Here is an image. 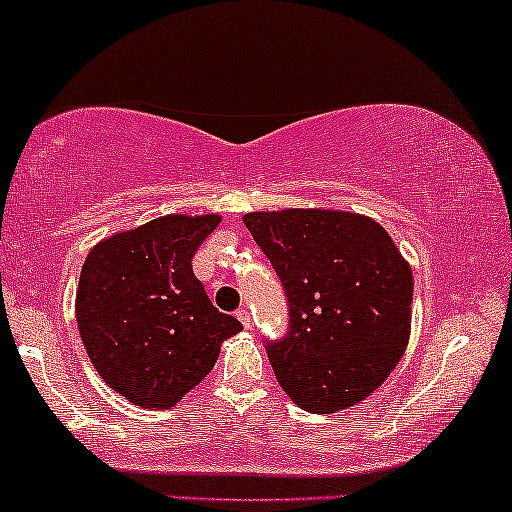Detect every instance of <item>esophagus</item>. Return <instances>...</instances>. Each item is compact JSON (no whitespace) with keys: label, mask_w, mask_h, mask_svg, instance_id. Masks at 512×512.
Instances as JSON below:
<instances>
[{"label":"esophagus","mask_w":512,"mask_h":512,"mask_svg":"<svg viewBox=\"0 0 512 512\" xmlns=\"http://www.w3.org/2000/svg\"><path fill=\"white\" fill-rule=\"evenodd\" d=\"M235 314H237V319L242 321V326H244V328H249V326H251V312L247 310V307H240V310H237Z\"/></svg>","instance_id":"obj_1"}]
</instances>
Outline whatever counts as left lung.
I'll return each mask as SVG.
<instances>
[{
	"label": "left lung",
	"instance_id": "1",
	"mask_svg": "<svg viewBox=\"0 0 512 512\" xmlns=\"http://www.w3.org/2000/svg\"><path fill=\"white\" fill-rule=\"evenodd\" d=\"M289 303L284 338L265 340L277 382L307 412L373 394L410 338L412 272L368 216L284 209L244 216Z\"/></svg>",
	"mask_w": 512,
	"mask_h": 512
}]
</instances>
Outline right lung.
Instances as JSON below:
<instances>
[{
  "instance_id": "obj_1",
  "label": "right lung",
  "mask_w": 512,
  "mask_h": 512,
  "mask_svg": "<svg viewBox=\"0 0 512 512\" xmlns=\"http://www.w3.org/2000/svg\"><path fill=\"white\" fill-rule=\"evenodd\" d=\"M219 216H163L90 249L76 321L102 380L142 408H172L212 373L242 324L207 298L193 256Z\"/></svg>"
}]
</instances>
